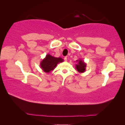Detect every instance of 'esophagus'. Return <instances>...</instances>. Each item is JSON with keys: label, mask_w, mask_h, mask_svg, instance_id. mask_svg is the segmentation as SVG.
Returning a JSON list of instances; mask_svg holds the SVG:
<instances>
[{"label": "esophagus", "mask_w": 125, "mask_h": 125, "mask_svg": "<svg viewBox=\"0 0 125 125\" xmlns=\"http://www.w3.org/2000/svg\"><path fill=\"white\" fill-rule=\"evenodd\" d=\"M64 60H65V62H67V57H65L64 58Z\"/></svg>", "instance_id": "obj_1"}]
</instances>
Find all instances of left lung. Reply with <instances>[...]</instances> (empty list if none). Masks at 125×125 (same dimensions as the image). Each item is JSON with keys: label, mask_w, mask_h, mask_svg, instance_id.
<instances>
[{"label": "left lung", "mask_w": 125, "mask_h": 125, "mask_svg": "<svg viewBox=\"0 0 125 125\" xmlns=\"http://www.w3.org/2000/svg\"><path fill=\"white\" fill-rule=\"evenodd\" d=\"M76 62H77V64L75 65L76 70L80 73H84L85 71L86 67H87V64H86V63L84 62V60H82L81 59L77 60Z\"/></svg>", "instance_id": "obj_1"}]
</instances>
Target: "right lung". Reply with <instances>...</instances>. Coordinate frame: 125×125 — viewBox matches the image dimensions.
Segmentation results:
<instances>
[{
    "label": "right lung",
    "instance_id": "obj_1",
    "mask_svg": "<svg viewBox=\"0 0 125 125\" xmlns=\"http://www.w3.org/2000/svg\"><path fill=\"white\" fill-rule=\"evenodd\" d=\"M63 62V60L62 58L54 57L50 54H46L45 58H44L41 62L40 67L43 72L50 73L52 71H53L58 63Z\"/></svg>",
    "mask_w": 125,
    "mask_h": 125
}]
</instances>
